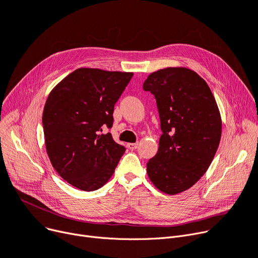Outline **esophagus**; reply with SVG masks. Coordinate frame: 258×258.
<instances>
[{
    "label": "esophagus",
    "instance_id": "34e87169",
    "mask_svg": "<svg viewBox=\"0 0 258 258\" xmlns=\"http://www.w3.org/2000/svg\"><path fill=\"white\" fill-rule=\"evenodd\" d=\"M137 146H138V143H128L127 144V147L130 148V150H136L137 148Z\"/></svg>",
    "mask_w": 258,
    "mask_h": 258
}]
</instances>
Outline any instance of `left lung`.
Wrapping results in <instances>:
<instances>
[{
  "instance_id": "left-lung-1",
  "label": "left lung",
  "mask_w": 258,
  "mask_h": 258,
  "mask_svg": "<svg viewBox=\"0 0 258 258\" xmlns=\"http://www.w3.org/2000/svg\"><path fill=\"white\" fill-rule=\"evenodd\" d=\"M143 89L155 95L163 133L157 155L146 164L148 178L162 192H183L207 171L218 151L219 106L206 81L184 67L153 72Z\"/></svg>"
}]
</instances>
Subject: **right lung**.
I'll use <instances>...</instances> for the list:
<instances>
[{"instance_id": "obj_1", "label": "right lung", "mask_w": 258, "mask_h": 258, "mask_svg": "<svg viewBox=\"0 0 258 258\" xmlns=\"http://www.w3.org/2000/svg\"><path fill=\"white\" fill-rule=\"evenodd\" d=\"M134 73L79 68L50 92L43 112L51 164L77 189L93 191L113 175L125 147L113 140L114 105Z\"/></svg>"}]
</instances>
